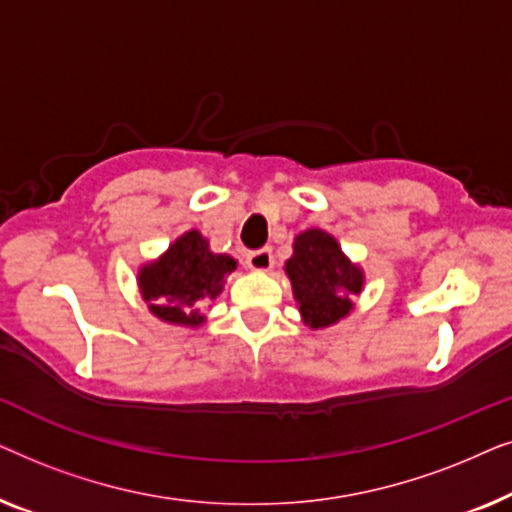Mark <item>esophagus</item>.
Listing matches in <instances>:
<instances>
[{"instance_id": "obj_1", "label": "esophagus", "mask_w": 512, "mask_h": 512, "mask_svg": "<svg viewBox=\"0 0 512 512\" xmlns=\"http://www.w3.org/2000/svg\"><path fill=\"white\" fill-rule=\"evenodd\" d=\"M272 263H275V261H272V251L270 249H256L247 256L249 270H254V272H268L272 268Z\"/></svg>"}]
</instances>
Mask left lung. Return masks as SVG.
<instances>
[{
	"instance_id": "obj_1",
	"label": "left lung",
	"mask_w": 512,
	"mask_h": 512,
	"mask_svg": "<svg viewBox=\"0 0 512 512\" xmlns=\"http://www.w3.org/2000/svg\"><path fill=\"white\" fill-rule=\"evenodd\" d=\"M284 270L300 317L310 328H326L345 319L354 310L352 298L366 282L359 265L342 254L338 240L319 228L303 230L293 240V256Z\"/></svg>"
}]
</instances>
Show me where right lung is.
Returning <instances> with one entry per match:
<instances>
[{"mask_svg":"<svg viewBox=\"0 0 512 512\" xmlns=\"http://www.w3.org/2000/svg\"><path fill=\"white\" fill-rule=\"evenodd\" d=\"M237 268L228 254L209 251L200 230H188L156 261L139 268L137 284L151 314L174 326L205 324V307L223 291L226 277Z\"/></svg>","mask_w":512,"mask_h":512,"instance_id":"1","label":"right lung"}]
</instances>
